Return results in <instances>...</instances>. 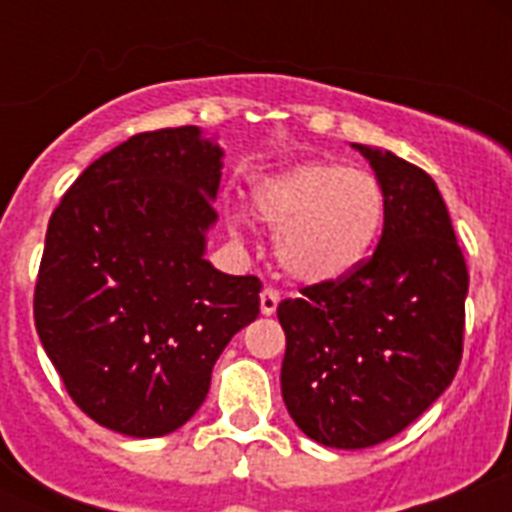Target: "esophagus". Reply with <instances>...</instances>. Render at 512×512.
<instances>
[{"label": "esophagus", "mask_w": 512, "mask_h": 512, "mask_svg": "<svg viewBox=\"0 0 512 512\" xmlns=\"http://www.w3.org/2000/svg\"><path fill=\"white\" fill-rule=\"evenodd\" d=\"M279 303H281V295L276 292V289L268 287L260 292V313H263V316H273L276 308H279Z\"/></svg>", "instance_id": "34e87169"}]
</instances>
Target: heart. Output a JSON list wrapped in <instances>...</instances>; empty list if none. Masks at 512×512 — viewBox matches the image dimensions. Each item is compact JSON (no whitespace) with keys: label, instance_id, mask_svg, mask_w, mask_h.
<instances>
[{"label":"heart","instance_id":"obj_1","mask_svg":"<svg viewBox=\"0 0 512 512\" xmlns=\"http://www.w3.org/2000/svg\"><path fill=\"white\" fill-rule=\"evenodd\" d=\"M255 209L271 231L289 279L321 287L364 263L385 217V191L366 170L303 162L273 172L255 188Z\"/></svg>","mask_w":512,"mask_h":512}]
</instances>
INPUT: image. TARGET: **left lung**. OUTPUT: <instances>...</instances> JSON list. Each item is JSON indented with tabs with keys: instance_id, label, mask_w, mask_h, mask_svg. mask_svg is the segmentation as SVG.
Returning <instances> with one entry per match:
<instances>
[{
	"instance_id": "obj_1",
	"label": "left lung",
	"mask_w": 512,
	"mask_h": 512,
	"mask_svg": "<svg viewBox=\"0 0 512 512\" xmlns=\"http://www.w3.org/2000/svg\"><path fill=\"white\" fill-rule=\"evenodd\" d=\"M385 191L374 255L279 305L281 396L316 444L366 449L409 428L462 358L468 265L428 172L353 143Z\"/></svg>"
}]
</instances>
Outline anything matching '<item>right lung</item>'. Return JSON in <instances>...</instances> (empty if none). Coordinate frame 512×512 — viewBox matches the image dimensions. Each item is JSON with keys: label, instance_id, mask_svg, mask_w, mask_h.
I'll use <instances>...</instances> for the list:
<instances>
[{"label": "right lung", "instance_id": "right-lung-1", "mask_svg": "<svg viewBox=\"0 0 512 512\" xmlns=\"http://www.w3.org/2000/svg\"><path fill=\"white\" fill-rule=\"evenodd\" d=\"M220 170L223 148L199 127L140 132L52 212L34 324L68 396L103 428L156 438L185 425L260 313V279L204 257Z\"/></svg>", "mask_w": 512, "mask_h": 512}]
</instances>
